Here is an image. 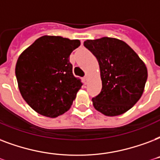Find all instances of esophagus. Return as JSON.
<instances>
[{
	"instance_id": "34e87169",
	"label": "esophagus",
	"mask_w": 160,
	"mask_h": 160,
	"mask_svg": "<svg viewBox=\"0 0 160 160\" xmlns=\"http://www.w3.org/2000/svg\"><path fill=\"white\" fill-rule=\"evenodd\" d=\"M83 80H84V82H85V84H86V83H87V76H85V77L83 78Z\"/></svg>"
}]
</instances>
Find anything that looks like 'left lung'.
I'll return each mask as SVG.
<instances>
[{
    "instance_id": "obj_1",
    "label": "left lung",
    "mask_w": 160,
    "mask_h": 160,
    "mask_svg": "<svg viewBox=\"0 0 160 160\" xmlns=\"http://www.w3.org/2000/svg\"><path fill=\"white\" fill-rule=\"evenodd\" d=\"M84 46L98 60L102 89L92 98L94 107L108 117L131 109L142 96L148 70L142 60L126 42L114 38L86 40Z\"/></svg>"
}]
</instances>
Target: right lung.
Wrapping results in <instances>:
<instances>
[{
  "mask_svg": "<svg viewBox=\"0 0 160 160\" xmlns=\"http://www.w3.org/2000/svg\"><path fill=\"white\" fill-rule=\"evenodd\" d=\"M80 40L42 36L21 53L16 77L22 98L32 109L48 118H57L70 108L82 83L75 77L70 53Z\"/></svg>",
  "mask_w": 160,
  "mask_h": 160,
  "instance_id": "1",
  "label": "right lung"
}]
</instances>
